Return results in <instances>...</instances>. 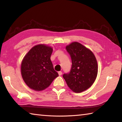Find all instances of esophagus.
Returning <instances> with one entry per match:
<instances>
[{
    "label": "esophagus",
    "instance_id": "esophagus-1",
    "mask_svg": "<svg viewBox=\"0 0 122 122\" xmlns=\"http://www.w3.org/2000/svg\"><path fill=\"white\" fill-rule=\"evenodd\" d=\"M58 74H59V76H61L62 75V72L61 71H60L58 72Z\"/></svg>",
    "mask_w": 122,
    "mask_h": 122
}]
</instances>
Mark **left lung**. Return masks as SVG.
<instances>
[{"instance_id": "1", "label": "left lung", "mask_w": 122, "mask_h": 122, "mask_svg": "<svg viewBox=\"0 0 122 122\" xmlns=\"http://www.w3.org/2000/svg\"><path fill=\"white\" fill-rule=\"evenodd\" d=\"M71 59L69 73L63 77L71 90L78 93L89 88L96 80L98 72L96 57L89 49L77 42L66 46Z\"/></svg>"}]
</instances>
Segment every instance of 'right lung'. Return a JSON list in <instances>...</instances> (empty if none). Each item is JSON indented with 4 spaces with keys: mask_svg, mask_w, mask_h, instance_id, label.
Returning a JSON list of instances; mask_svg holds the SVG:
<instances>
[{
    "mask_svg": "<svg viewBox=\"0 0 122 122\" xmlns=\"http://www.w3.org/2000/svg\"><path fill=\"white\" fill-rule=\"evenodd\" d=\"M53 49L38 45L24 57L21 66L22 77L30 88L36 91L45 89L59 76L51 60Z\"/></svg>",
    "mask_w": 122,
    "mask_h": 122,
    "instance_id": "add662e5",
    "label": "right lung"
}]
</instances>
